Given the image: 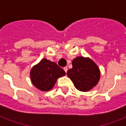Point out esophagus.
<instances>
[{
  "label": "esophagus",
  "mask_w": 126,
  "mask_h": 126,
  "mask_svg": "<svg viewBox=\"0 0 126 126\" xmlns=\"http://www.w3.org/2000/svg\"><path fill=\"white\" fill-rule=\"evenodd\" d=\"M63 69H64V71H65V73H67V71H68V68H67V67H65L64 68H63Z\"/></svg>",
  "instance_id": "1"
}]
</instances>
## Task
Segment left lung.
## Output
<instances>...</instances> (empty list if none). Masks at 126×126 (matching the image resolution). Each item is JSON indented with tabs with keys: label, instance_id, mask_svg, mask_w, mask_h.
Listing matches in <instances>:
<instances>
[{
	"label": "left lung",
	"instance_id": "left-lung-1",
	"mask_svg": "<svg viewBox=\"0 0 126 126\" xmlns=\"http://www.w3.org/2000/svg\"><path fill=\"white\" fill-rule=\"evenodd\" d=\"M73 68L67 71L77 90L89 91L96 86L100 78V71L95 63L89 58L77 57L72 62Z\"/></svg>",
	"mask_w": 126,
	"mask_h": 126
}]
</instances>
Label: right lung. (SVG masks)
Instances as JSON below:
<instances>
[{"label":"right lung","instance_id":"1","mask_svg":"<svg viewBox=\"0 0 126 126\" xmlns=\"http://www.w3.org/2000/svg\"><path fill=\"white\" fill-rule=\"evenodd\" d=\"M65 72L54 62L43 59L32 67L31 79L32 84L42 91H49L53 88L57 79L65 75Z\"/></svg>","mask_w":126,"mask_h":126}]
</instances>
